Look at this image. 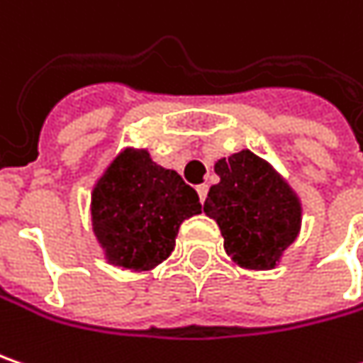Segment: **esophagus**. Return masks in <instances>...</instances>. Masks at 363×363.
<instances>
[{
  "instance_id": "34e87169",
  "label": "esophagus",
  "mask_w": 363,
  "mask_h": 363,
  "mask_svg": "<svg viewBox=\"0 0 363 363\" xmlns=\"http://www.w3.org/2000/svg\"><path fill=\"white\" fill-rule=\"evenodd\" d=\"M196 191H198V196H200V202H204V200H206V194H208V186H206V184H200V186L196 188Z\"/></svg>"
}]
</instances>
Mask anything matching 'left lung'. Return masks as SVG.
Wrapping results in <instances>:
<instances>
[{
    "label": "left lung",
    "instance_id": "obj_1",
    "mask_svg": "<svg viewBox=\"0 0 363 363\" xmlns=\"http://www.w3.org/2000/svg\"><path fill=\"white\" fill-rule=\"evenodd\" d=\"M214 172L220 182L210 188L204 212L220 228L227 255L245 269H274L300 233L296 191L249 149L218 159Z\"/></svg>",
    "mask_w": 363,
    "mask_h": 363
}]
</instances>
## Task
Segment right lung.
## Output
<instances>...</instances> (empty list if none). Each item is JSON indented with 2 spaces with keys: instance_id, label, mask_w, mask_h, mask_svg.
<instances>
[{
  "instance_id": "1",
  "label": "right lung",
  "mask_w": 363,
  "mask_h": 363,
  "mask_svg": "<svg viewBox=\"0 0 363 363\" xmlns=\"http://www.w3.org/2000/svg\"><path fill=\"white\" fill-rule=\"evenodd\" d=\"M200 212L196 190L145 149L118 153L91 191V225L106 259L133 272L165 262L179 225Z\"/></svg>"
}]
</instances>
